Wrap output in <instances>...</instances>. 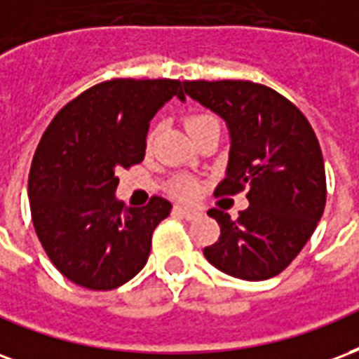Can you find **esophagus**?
<instances>
[{
  "mask_svg": "<svg viewBox=\"0 0 359 359\" xmlns=\"http://www.w3.org/2000/svg\"><path fill=\"white\" fill-rule=\"evenodd\" d=\"M176 212L177 214H182V216H185V218H195L198 212L193 210V208H189V206H176Z\"/></svg>",
  "mask_w": 359,
  "mask_h": 359,
  "instance_id": "34e87169",
  "label": "esophagus"
}]
</instances>
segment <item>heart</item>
Instances as JSON below:
<instances>
[{"label": "heart", "instance_id": "obj_1", "mask_svg": "<svg viewBox=\"0 0 359 359\" xmlns=\"http://www.w3.org/2000/svg\"><path fill=\"white\" fill-rule=\"evenodd\" d=\"M210 122H216V118L210 116V114H193V116H189V118L185 120V128H187V132L193 133V132H197L198 128L210 124ZM153 137H154V130L151 132V135H149V141H153ZM176 193L180 195V197L189 198L197 193V185H195V182L187 180V177H182V180H177L176 182Z\"/></svg>", "mask_w": 359, "mask_h": 359}]
</instances>
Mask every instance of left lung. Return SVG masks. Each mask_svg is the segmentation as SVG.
Wrapping results in <instances>:
<instances>
[{"label": "left lung", "mask_w": 359, "mask_h": 359, "mask_svg": "<svg viewBox=\"0 0 359 359\" xmlns=\"http://www.w3.org/2000/svg\"><path fill=\"white\" fill-rule=\"evenodd\" d=\"M185 93L226 120L231 137L216 197L247 189L239 218L212 208L219 239L206 260L227 276H279L312 237L327 201L325 166L312 126L287 97L247 80L183 82ZM185 99V97H180Z\"/></svg>", "instance_id": "left-lung-1"}]
</instances>
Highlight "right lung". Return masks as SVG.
I'll list each match as a JSON object with an SVG mask.
<instances>
[{
	"mask_svg": "<svg viewBox=\"0 0 359 359\" xmlns=\"http://www.w3.org/2000/svg\"><path fill=\"white\" fill-rule=\"evenodd\" d=\"M176 95L180 80H107L65 104L41 135L28 176L32 224L72 283L112 290L147 264L154 227L172 205L153 197L126 208L114 197L116 172L145 158L149 122Z\"/></svg>",
	"mask_w": 359,
	"mask_h": 359,
	"instance_id": "1",
	"label": "right lung"
}]
</instances>
